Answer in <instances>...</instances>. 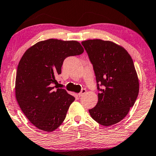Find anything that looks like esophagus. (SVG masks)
Masks as SVG:
<instances>
[{"label": "esophagus", "mask_w": 156, "mask_h": 156, "mask_svg": "<svg viewBox=\"0 0 156 156\" xmlns=\"http://www.w3.org/2000/svg\"><path fill=\"white\" fill-rule=\"evenodd\" d=\"M86 92H87V90H86V89H82V91H81L78 94V96H79V97H82V96L84 95V94L86 93Z\"/></svg>", "instance_id": "1"}]
</instances>
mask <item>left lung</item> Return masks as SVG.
<instances>
[{
    "label": "left lung",
    "instance_id": "obj_1",
    "mask_svg": "<svg viewBox=\"0 0 156 156\" xmlns=\"http://www.w3.org/2000/svg\"><path fill=\"white\" fill-rule=\"evenodd\" d=\"M93 65L98 102L89 110L91 118L104 126L119 123L133 107L139 82L133 59L122 47L110 41L82 42Z\"/></svg>",
    "mask_w": 156,
    "mask_h": 156
}]
</instances>
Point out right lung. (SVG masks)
<instances>
[{
  "label": "right lung",
  "instance_id": "obj_1",
  "mask_svg": "<svg viewBox=\"0 0 156 156\" xmlns=\"http://www.w3.org/2000/svg\"><path fill=\"white\" fill-rule=\"evenodd\" d=\"M83 52L77 41L49 39L34 44L23 55L17 69L16 97L23 114L37 129L52 132L65 120L75 98L52 84L55 75L61 74L64 60Z\"/></svg>",
  "mask_w": 156,
  "mask_h": 156
}]
</instances>
